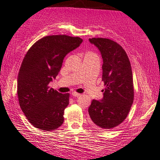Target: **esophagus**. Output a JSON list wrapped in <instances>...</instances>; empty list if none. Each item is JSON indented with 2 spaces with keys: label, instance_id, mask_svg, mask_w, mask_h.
<instances>
[{
  "label": "esophagus",
  "instance_id": "1",
  "mask_svg": "<svg viewBox=\"0 0 160 160\" xmlns=\"http://www.w3.org/2000/svg\"><path fill=\"white\" fill-rule=\"evenodd\" d=\"M72 95L74 97V98H78V97L80 96V94H78V93H76V92H72Z\"/></svg>",
  "mask_w": 160,
  "mask_h": 160
}]
</instances>
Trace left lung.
Returning <instances> with one entry per match:
<instances>
[{
    "instance_id": "left-lung-1",
    "label": "left lung",
    "mask_w": 160,
    "mask_h": 160,
    "mask_svg": "<svg viewBox=\"0 0 160 160\" xmlns=\"http://www.w3.org/2000/svg\"><path fill=\"white\" fill-rule=\"evenodd\" d=\"M89 42L102 58V80L106 86L103 98L93 100L88 114L97 128L110 129L122 123L134 101L133 75L126 52L116 42L107 38H92Z\"/></svg>"
}]
</instances>
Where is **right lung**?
Segmentation results:
<instances>
[{"label":"right lung","mask_w":160,"mask_h":160,"mask_svg":"<svg viewBox=\"0 0 160 160\" xmlns=\"http://www.w3.org/2000/svg\"><path fill=\"white\" fill-rule=\"evenodd\" d=\"M82 39L65 35L46 36L29 48L18 77L20 106L29 122L44 131L57 129L63 123L69 94L50 88L66 54L80 46Z\"/></svg>","instance_id":"right-lung-1"}]
</instances>
